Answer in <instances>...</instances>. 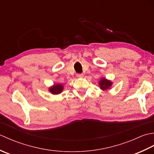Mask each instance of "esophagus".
<instances>
[{
  "label": "esophagus",
  "instance_id": "34e87169",
  "mask_svg": "<svg viewBox=\"0 0 154 154\" xmlns=\"http://www.w3.org/2000/svg\"><path fill=\"white\" fill-rule=\"evenodd\" d=\"M83 75H84L83 73H77V77H79V78H81V77H83Z\"/></svg>",
  "mask_w": 154,
  "mask_h": 154
}]
</instances>
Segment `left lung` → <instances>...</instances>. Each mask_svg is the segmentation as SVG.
Here are the masks:
<instances>
[{
	"mask_svg": "<svg viewBox=\"0 0 154 154\" xmlns=\"http://www.w3.org/2000/svg\"><path fill=\"white\" fill-rule=\"evenodd\" d=\"M99 84L100 89L104 91V90H107L110 89V87L112 86V83L110 81L107 80L106 79H105V78H103V79H100Z\"/></svg>",
	"mask_w": 154,
	"mask_h": 154,
	"instance_id": "1",
	"label": "left lung"
}]
</instances>
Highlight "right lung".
Returning a JSON list of instances; mask_svg holds the SVG:
<instances>
[{
    "instance_id": "1",
    "label": "right lung",
    "mask_w": 154,
    "mask_h": 154,
    "mask_svg": "<svg viewBox=\"0 0 154 154\" xmlns=\"http://www.w3.org/2000/svg\"><path fill=\"white\" fill-rule=\"evenodd\" d=\"M63 90V86L61 84H55L49 88V91L53 94H57L61 93Z\"/></svg>"
}]
</instances>
